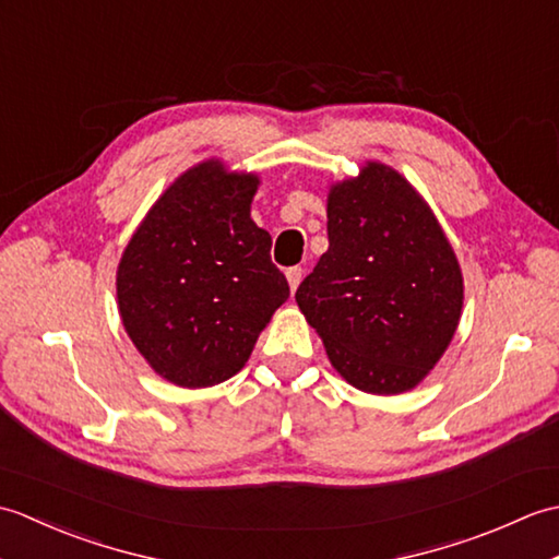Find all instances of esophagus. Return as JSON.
Segmentation results:
<instances>
[{"mask_svg":"<svg viewBox=\"0 0 559 559\" xmlns=\"http://www.w3.org/2000/svg\"><path fill=\"white\" fill-rule=\"evenodd\" d=\"M286 278H288L290 290L295 293V290H298V286H300V281H302V269H300V266H290V269L286 271Z\"/></svg>","mask_w":559,"mask_h":559,"instance_id":"34e87169","label":"esophagus"}]
</instances>
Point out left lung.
I'll return each instance as SVG.
<instances>
[{"mask_svg":"<svg viewBox=\"0 0 559 559\" xmlns=\"http://www.w3.org/2000/svg\"><path fill=\"white\" fill-rule=\"evenodd\" d=\"M326 218L329 249L295 300L346 382L382 396L408 391L459 326L454 249L418 192L382 163L331 187Z\"/></svg>","mask_w":559,"mask_h":559,"instance_id":"left-lung-1","label":"left lung"}]
</instances>
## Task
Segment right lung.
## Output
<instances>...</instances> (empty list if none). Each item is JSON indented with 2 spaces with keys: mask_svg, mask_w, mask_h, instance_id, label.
Returning a JSON list of instances; mask_svg holds the SVG:
<instances>
[{
  "mask_svg": "<svg viewBox=\"0 0 559 559\" xmlns=\"http://www.w3.org/2000/svg\"><path fill=\"white\" fill-rule=\"evenodd\" d=\"M254 175L218 160L177 177L129 240L117 302L129 338L168 382L213 386L242 370L290 288L249 218Z\"/></svg>",
  "mask_w": 559,
  "mask_h": 559,
  "instance_id": "obj_1",
  "label": "right lung"
}]
</instances>
